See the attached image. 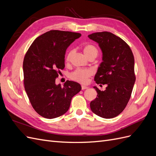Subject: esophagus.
I'll use <instances>...</instances> for the list:
<instances>
[{
    "instance_id": "1",
    "label": "esophagus",
    "mask_w": 156,
    "mask_h": 156,
    "mask_svg": "<svg viewBox=\"0 0 156 156\" xmlns=\"http://www.w3.org/2000/svg\"><path fill=\"white\" fill-rule=\"evenodd\" d=\"M88 87H87V86H84V85H82L81 86V88L82 90H85V89H87Z\"/></svg>"
}]
</instances>
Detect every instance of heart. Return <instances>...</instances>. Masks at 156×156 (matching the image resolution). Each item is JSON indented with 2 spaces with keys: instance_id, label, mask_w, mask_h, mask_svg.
Returning <instances> with one entry per match:
<instances>
[{
  "instance_id": "obj_1",
  "label": "heart",
  "mask_w": 156,
  "mask_h": 156,
  "mask_svg": "<svg viewBox=\"0 0 156 156\" xmlns=\"http://www.w3.org/2000/svg\"><path fill=\"white\" fill-rule=\"evenodd\" d=\"M84 53L87 57L91 55L97 56L98 54V50L96 46L92 44H87L83 48ZM73 53V50H70L66 56V61L68 62L70 59L71 56ZM92 75V71L90 69H77L74 72L71 73L69 75L70 79L73 81L79 82L80 83H86L88 81V79Z\"/></svg>"
}]
</instances>
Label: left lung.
I'll return each instance as SVG.
<instances>
[{
    "label": "left lung",
    "mask_w": 156,
    "mask_h": 156,
    "mask_svg": "<svg viewBox=\"0 0 156 156\" xmlns=\"http://www.w3.org/2000/svg\"><path fill=\"white\" fill-rule=\"evenodd\" d=\"M88 37L97 42L103 53L94 81L107 84L104 91L94 87L98 95L90 106L96 115L112 119L124 111L130 99L135 81L134 56L129 46L111 32H96Z\"/></svg>",
    "instance_id": "left-lung-1"
}]
</instances>
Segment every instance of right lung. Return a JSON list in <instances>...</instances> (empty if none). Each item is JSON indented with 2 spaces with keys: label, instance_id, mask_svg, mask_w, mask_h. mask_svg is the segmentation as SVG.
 Wrapping results in <instances>:
<instances>
[{
  "label": "right lung",
  "instance_id": "1",
  "mask_svg": "<svg viewBox=\"0 0 156 156\" xmlns=\"http://www.w3.org/2000/svg\"><path fill=\"white\" fill-rule=\"evenodd\" d=\"M80 33L53 30L38 36L23 60L25 91L36 112L45 119L63 115L72 98L81 91L78 83L66 81L62 87L55 79L65 67L66 51Z\"/></svg>",
  "mask_w": 156,
  "mask_h": 156
}]
</instances>
